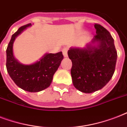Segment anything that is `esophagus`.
<instances>
[{
	"label": "esophagus",
	"instance_id": "obj_1",
	"mask_svg": "<svg viewBox=\"0 0 127 127\" xmlns=\"http://www.w3.org/2000/svg\"><path fill=\"white\" fill-rule=\"evenodd\" d=\"M62 52H63V55L64 57H67V49H66V48H64L62 49Z\"/></svg>",
	"mask_w": 127,
	"mask_h": 127
}]
</instances>
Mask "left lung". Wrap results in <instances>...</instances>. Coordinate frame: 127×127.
Masks as SVG:
<instances>
[{"instance_id": "obj_1", "label": "left lung", "mask_w": 127, "mask_h": 127, "mask_svg": "<svg viewBox=\"0 0 127 127\" xmlns=\"http://www.w3.org/2000/svg\"><path fill=\"white\" fill-rule=\"evenodd\" d=\"M96 35L92 42H99L97 47L70 48L68 55L72 61L71 73L74 86L84 93L94 92L108 83L116 66L117 53L114 39L106 29L95 24Z\"/></svg>"}]
</instances>
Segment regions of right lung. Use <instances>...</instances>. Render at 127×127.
Returning <instances> with one entry per match:
<instances>
[{"label": "right lung", "mask_w": 127, "mask_h": 127, "mask_svg": "<svg viewBox=\"0 0 127 127\" xmlns=\"http://www.w3.org/2000/svg\"><path fill=\"white\" fill-rule=\"evenodd\" d=\"M32 24L21 26L12 35L6 49V69L14 83L22 90L30 92H38L49 86L54 74L63 59L62 52L49 53L35 63L24 65L17 61L13 55L12 46L15 38Z\"/></svg>", "instance_id": "1"}]
</instances>
